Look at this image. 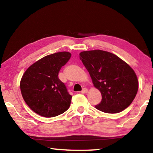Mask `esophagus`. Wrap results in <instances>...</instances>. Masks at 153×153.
Masks as SVG:
<instances>
[{"mask_svg":"<svg viewBox=\"0 0 153 153\" xmlns=\"http://www.w3.org/2000/svg\"><path fill=\"white\" fill-rule=\"evenodd\" d=\"M81 92H82V94H86V93L88 92V89L86 88H84L82 89Z\"/></svg>","mask_w":153,"mask_h":153,"instance_id":"1","label":"esophagus"}]
</instances>
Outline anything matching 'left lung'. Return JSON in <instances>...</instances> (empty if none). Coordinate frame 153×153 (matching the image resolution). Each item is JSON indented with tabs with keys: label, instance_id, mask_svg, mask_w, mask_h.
Returning <instances> with one entry per match:
<instances>
[{
	"label": "left lung",
	"instance_id": "8db88e82",
	"mask_svg": "<svg viewBox=\"0 0 153 153\" xmlns=\"http://www.w3.org/2000/svg\"><path fill=\"white\" fill-rule=\"evenodd\" d=\"M79 59L88 71L102 100L95 106L107 113H117L128 107L138 90V81L131 67L117 56L101 50L84 51Z\"/></svg>",
	"mask_w": 153,
	"mask_h": 153
}]
</instances>
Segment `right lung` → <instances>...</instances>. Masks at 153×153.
I'll list each match as a JSON object with an SVG mask.
<instances>
[{"label":"right lung","instance_id":"obj_1","mask_svg":"<svg viewBox=\"0 0 153 153\" xmlns=\"http://www.w3.org/2000/svg\"><path fill=\"white\" fill-rule=\"evenodd\" d=\"M71 56L69 52L47 55L32 65L23 75L20 82L22 97L36 113L53 117L69 108L72 97L58 75Z\"/></svg>","mask_w":153,"mask_h":153}]
</instances>
